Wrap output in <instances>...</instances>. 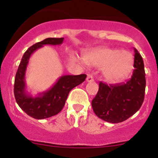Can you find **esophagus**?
Instances as JSON below:
<instances>
[{
	"label": "esophagus",
	"mask_w": 158,
	"mask_h": 158,
	"mask_svg": "<svg viewBox=\"0 0 158 158\" xmlns=\"http://www.w3.org/2000/svg\"><path fill=\"white\" fill-rule=\"evenodd\" d=\"M94 81V78H93V77L92 76L91 74H89L87 76V78H86V81L87 82H92Z\"/></svg>",
	"instance_id": "obj_1"
}]
</instances>
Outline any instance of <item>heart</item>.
<instances>
[{"label":"heart","mask_w":158,"mask_h":158,"mask_svg":"<svg viewBox=\"0 0 158 158\" xmlns=\"http://www.w3.org/2000/svg\"><path fill=\"white\" fill-rule=\"evenodd\" d=\"M89 65L102 69L107 81L115 82L125 77L134 65L133 55L127 51L104 47L94 50L86 58Z\"/></svg>","instance_id":"1"}]
</instances>
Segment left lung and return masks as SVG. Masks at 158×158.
<instances>
[{
    "mask_svg": "<svg viewBox=\"0 0 158 158\" xmlns=\"http://www.w3.org/2000/svg\"><path fill=\"white\" fill-rule=\"evenodd\" d=\"M135 69L131 79L115 85L99 84L92 107L95 114L106 122H123L139 111L143 103L146 89L144 63L135 48Z\"/></svg>",
    "mask_w": 158,
    "mask_h": 158,
    "instance_id": "1",
    "label": "left lung"
}]
</instances>
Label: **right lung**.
Listing matches in <instances>:
<instances>
[{
    "label": "right lung",
    "mask_w": 158,
    "mask_h": 158,
    "mask_svg": "<svg viewBox=\"0 0 158 158\" xmlns=\"http://www.w3.org/2000/svg\"><path fill=\"white\" fill-rule=\"evenodd\" d=\"M64 38H47L29 47L24 53L18 67L14 83V96L19 107L36 119L54 116L62 111L69 92L85 81L86 74L65 75L60 77L47 91L33 96L26 91L25 73L30 57L36 50L44 45H60Z\"/></svg>",
    "instance_id": "add662e5"
}]
</instances>
